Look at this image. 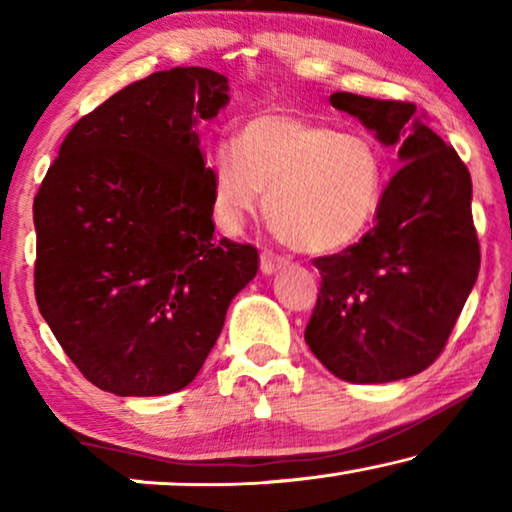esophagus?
Listing matches in <instances>:
<instances>
[{
	"label": "esophagus",
	"mask_w": 512,
	"mask_h": 512,
	"mask_svg": "<svg viewBox=\"0 0 512 512\" xmlns=\"http://www.w3.org/2000/svg\"><path fill=\"white\" fill-rule=\"evenodd\" d=\"M286 265V261L282 256H275L272 251H263L261 254V272L263 275H275Z\"/></svg>",
	"instance_id": "34e87169"
}]
</instances>
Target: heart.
<instances>
[{"label":"heart","mask_w":512,"mask_h":512,"mask_svg":"<svg viewBox=\"0 0 512 512\" xmlns=\"http://www.w3.org/2000/svg\"><path fill=\"white\" fill-rule=\"evenodd\" d=\"M387 165L373 139L270 111L237 130L212 158V212L237 230L265 191V216L289 247L333 254L361 240L380 214Z\"/></svg>","instance_id":"obj_1"}]
</instances>
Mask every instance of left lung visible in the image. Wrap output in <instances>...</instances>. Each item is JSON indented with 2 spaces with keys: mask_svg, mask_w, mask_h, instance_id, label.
I'll use <instances>...</instances> for the list:
<instances>
[{
  "mask_svg": "<svg viewBox=\"0 0 512 512\" xmlns=\"http://www.w3.org/2000/svg\"><path fill=\"white\" fill-rule=\"evenodd\" d=\"M331 104L396 146L401 170L375 226L314 258L321 289L305 342L340 380L396 382L438 359L478 279L471 174L412 102L333 93Z\"/></svg>",
  "mask_w": 512,
  "mask_h": 512,
  "instance_id": "obj_1",
  "label": "left lung"
}]
</instances>
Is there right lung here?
<instances>
[{"mask_svg": "<svg viewBox=\"0 0 512 512\" xmlns=\"http://www.w3.org/2000/svg\"><path fill=\"white\" fill-rule=\"evenodd\" d=\"M228 79L174 67L74 123L34 198V296L76 368L116 396H165L200 373L258 251L214 235L195 125Z\"/></svg>", "mask_w": 512, "mask_h": 512, "instance_id": "right-lung-1", "label": "right lung"}]
</instances>
